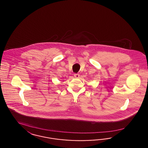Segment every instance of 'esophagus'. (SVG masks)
Listing matches in <instances>:
<instances>
[{
  "instance_id": "1",
  "label": "esophagus",
  "mask_w": 148,
  "mask_h": 148,
  "mask_svg": "<svg viewBox=\"0 0 148 148\" xmlns=\"http://www.w3.org/2000/svg\"><path fill=\"white\" fill-rule=\"evenodd\" d=\"M74 76L75 77H76V78H78L79 76H80V75L79 74H74Z\"/></svg>"
}]
</instances>
